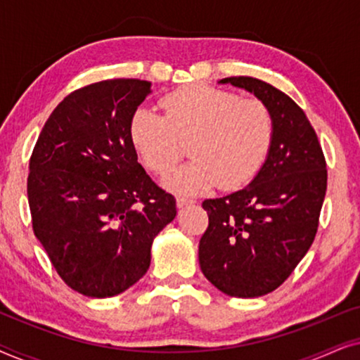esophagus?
Segmentation results:
<instances>
[{
	"label": "esophagus",
	"mask_w": 360,
	"mask_h": 360,
	"mask_svg": "<svg viewBox=\"0 0 360 360\" xmlns=\"http://www.w3.org/2000/svg\"><path fill=\"white\" fill-rule=\"evenodd\" d=\"M195 201L191 200V198H185V196H179V198H176V206H179V208H184V206H188V205H193Z\"/></svg>",
	"instance_id": "obj_1"
}]
</instances>
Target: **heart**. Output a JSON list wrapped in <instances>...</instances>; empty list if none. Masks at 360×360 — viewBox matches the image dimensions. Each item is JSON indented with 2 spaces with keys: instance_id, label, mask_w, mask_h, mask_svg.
I'll list each match as a JSON object with an SVG mask.
<instances>
[{
  "instance_id": "obj_1",
  "label": "heart",
  "mask_w": 360,
  "mask_h": 360,
  "mask_svg": "<svg viewBox=\"0 0 360 360\" xmlns=\"http://www.w3.org/2000/svg\"><path fill=\"white\" fill-rule=\"evenodd\" d=\"M165 115L139 108L131 117L129 137L142 164L167 175L185 154L190 164L165 180L180 195L244 186L257 174L274 136L270 111L259 100H240L233 91L188 85L162 98Z\"/></svg>"
}]
</instances>
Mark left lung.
<instances>
[{
	"label": "left lung",
	"instance_id": "obj_1",
	"mask_svg": "<svg viewBox=\"0 0 360 360\" xmlns=\"http://www.w3.org/2000/svg\"><path fill=\"white\" fill-rule=\"evenodd\" d=\"M219 83L254 93L270 111L274 136L248 186L203 201L210 224L198 259L221 292L255 298L278 288L311 248L326 195V160L307 115L288 95L252 77Z\"/></svg>",
	"mask_w": 360,
	"mask_h": 360
}]
</instances>
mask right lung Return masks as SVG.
<instances>
[{"label":"right lung","instance_id":"1","mask_svg":"<svg viewBox=\"0 0 360 360\" xmlns=\"http://www.w3.org/2000/svg\"><path fill=\"white\" fill-rule=\"evenodd\" d=\"M150 82L115 78L63 98L29 162L32 229L57 274L91 298L120 295L144 277L154 238L176 214L129 137Z\"/></svg>","mask_w":360,"mask_h":360}]
</instances>
